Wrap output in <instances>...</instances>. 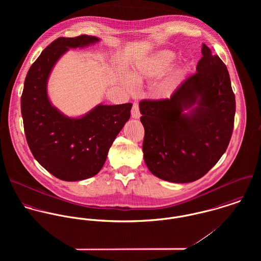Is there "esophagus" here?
I'll return each instance as SVG.
<instances>
[{
	"label": "esophagus",
	"mask_w": 261,
	"mask_h": 261,
	"mask_svg": "<svg viewBox=\"0 0 261 261\" xmlns=\"http://www.w3.org/2000/svg\"><path fill=\"white\" fill-rule=\"evenodd\" d=\"M141 116V112H140V109H139V105L137 102L134 103L133 109H132V117L133 118H140Z\"/></svg>",
	"instance_id": "34e87169"
}]
</instances>
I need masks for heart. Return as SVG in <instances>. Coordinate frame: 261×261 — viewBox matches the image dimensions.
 Masks as SVG:
<instances>
[{"label":"heart","mask_w":261,"mask_h":261,"mask_svg":"<svg viewBox=\"0 0 261 261\" xmlns=\"http://www.w3.org/2000/svg\"><path fill=\"white\" fill-rule=\"evenodd\" d=\"M176 58V54L170 50H163L158 52L148 63L145 72H135L130 75V82L135 85L139 84L145 77V75H160L165 72ZM129 87L130 84H128Z\"/></svg>","instance_id":"heart-1"}]
</instances>
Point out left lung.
<instances>
[{
  "instance_id": "left-lung-1",
  "label": "left lung",
  "mask_w": 261,
  "mask_h": 261,
  "mask_svg": "<svg viewBox=\"0 0 261 261\" xmlns=\"http://www.w3.org/2000/svg\"><path fill=\"white\" fill-rule=\"evenodd\" d=\"M202 55L197 72L170 98L140 102L145 163L165 181L202 178L220 160L232 136L236 105L227 67L205 44Z\"/></svg>"
}]
</instances>
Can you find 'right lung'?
Instances as JSON below:
<instances>
[{"label":"right lung","instance_id":"add662e5","mask_svg":"<svg viewBox=\"0 0 261 261\" xmlns=\"http://www.w3.org/2000/svg\"><path fill=\"white\" fill-rule=\"evenodd\" d=\"M99 40L88 35L56 39L42 51L25 79L21 112L28 146L38 163L63 181L95 176L130 117L132 103H100L75 118L64 115L49 100L47 83L59 58L70 48H84Z\"/></svg>","mask_w":261,"mask_h":261}]
</instances>
